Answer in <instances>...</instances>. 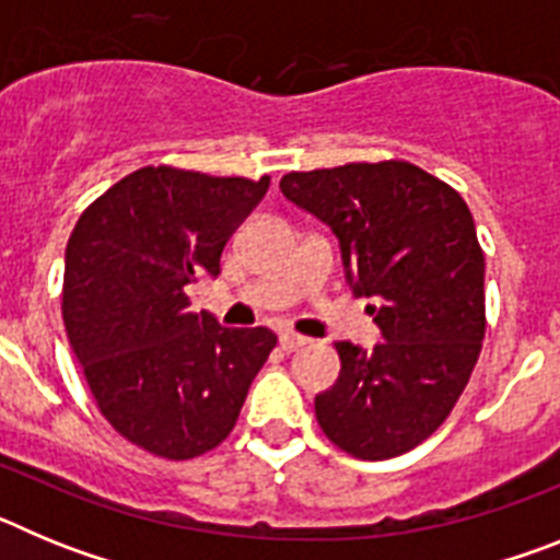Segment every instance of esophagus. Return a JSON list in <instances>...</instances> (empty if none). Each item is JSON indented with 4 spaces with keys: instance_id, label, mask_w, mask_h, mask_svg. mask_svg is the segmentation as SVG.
Instances as JSON below:
<instances>
[{
    "instance_id": "34e87169",
    "label": "esophagus",
    "mask_w": 560,
    "mask_h": 560,
    "mask_svg": "<svg viewBox=\"0 0 560 560\" xmlns=\"http://www.w3.org/2000/svg\"><path fill=\"white\" fill-rule=\"evenodd\" d=\"M308 345V339L300 334H291V330H285V334H280V348L285 350V353H294V350L305 348Z\"/></svg>"
}]
</instances>
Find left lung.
Segmentation results:
<instances>
[{"label": "left lung", "instance_id": "left-lung-1", "mask_svg": "<svg viewBox=\"0 0 560 560\" xmlns=\"http://www.w3.org/2000/svg\"><path fill=\"white\" fill-rule=\"evenodd\" d=\"M280 190L330 226L345 280L373 300L384 339L373 350L334 341L341 370L316 395V420L353 457H398L448 418L482 350L485 257L471 210L409 162L285 173Z\"/></svg>", "mask_w": 560, "mask_h": 560}]
</instances>
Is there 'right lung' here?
I'll return each mask as SVG.
<instances>
[{
	"label": "right lung",
	"instance_id": "add662e5",
	"mask_svg": "<svg viewBox=\"0 0 560 560\" xmlns=\"http://www.w3.org/2000/svg\"><path fill=\"white\" fill-rule=\"evenodd\" d=\"M269 176L140 167L78 219L63 260V325L103 418L165 459L232 432L277 336L192 314L187 285L221 275L232 232Z\"/></svg>",
	"mask_w": 560,
	"mask_h": 560
}]
</instances>
